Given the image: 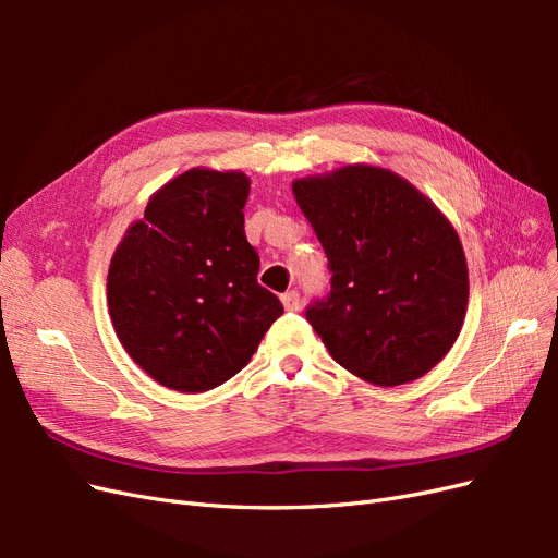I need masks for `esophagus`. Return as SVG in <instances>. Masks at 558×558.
<instances>
[{"instance_id":"obj_1","label":"esophagus","mask_w":558,"mask_h":558,"mask_svg":"<svg viewBox=\"0 0 558 558\" xmlns=\"http://www.w3.org/2000/svg\"><path fill=\"white\" fill-rule=\"evenodd\" d=\"M281 302H283V307L289 310V312H298L300 310V293L298 291H286L281 295Z\"/></svg>"}]
</instances>
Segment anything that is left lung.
<instances>
[{
  "instance_id": "1",
  "label": "left lung",
  "mask_w": 558,
  "mask_h": 558,
  "mask_svg": "<svg viewBox=\"0 0 558 558\" xmlns=\"http://www.w3.org/2000/svg\"><path fill=\"white\" fill-rule=\"evenodd\" d=\"M332 289L307 310L330 356L375 386L424 377L459 337L468 263L449 218L400 174L344 165L293 181Z\"/></svg>"
}]
</instances>
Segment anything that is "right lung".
<instances>
[{"label":"right lung","instance_id":"obj_1","mask_svg":"<svg viewBox=\"0 0 558 558\" xmlns=\"http://www.w3.org/2000/svg\"><path fill=\"white\" fill-rule=\"evenodd\" d=\"M251 179L193 167L148 197L144 218L116 246L107 305L128 356L181 393L221 386L251 361L275 318L246 242Z\"/></svg>","mask_w":558,"mask_h":558}]
</instances>
